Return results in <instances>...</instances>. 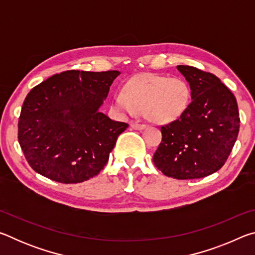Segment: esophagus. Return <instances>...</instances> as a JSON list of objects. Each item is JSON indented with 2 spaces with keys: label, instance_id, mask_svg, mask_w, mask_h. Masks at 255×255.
Returning <instances> with one entry per match:
<instances>
[{
  "label": "esophagus",
  "instance_id": "34e87169",
  "mask_svg": "<svg viewBox=\"0 0 255 255\" xmlns=\"http://www.w3.org/2000/svg\"><path fill=\"white\" fill-rule=\"evenodd\" d=\"M131 127L136 130H141V129L146 128V125L144 124H139V123H131Z\"/></svg>",
  "mask_w": 255,
  "mask_h": 255
}]
</instances>
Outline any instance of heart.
I'll use <instances>...</instances> for the list:
<instances>
[{
  "mask_svg": "<svg viewBox=\"0 0 255 255\" xmlns=\"http://www.w3.org/2000/svg\"><path fill=\"white\" fill-rule=\"evenodd\" d=\"M191 101V89L181 77H169L144 73L128 82L125 91L115 94L114 105L119 112L144 114L156 124L179 119Z\"/></svg>",
  "mask_w": 255,
  "mask_h": 255,
  "instance_id": "b5f03b06",
  "label": "heart"
}]
</instances>
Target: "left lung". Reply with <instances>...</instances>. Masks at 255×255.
<instances>
[{
    "label": "left lung",
    "mask_w": 255,
    "mask_h": 255,
    "mask_svg": "<svg viewBox=\"0 0 255 255\" xmlns=\"http://www.w3.org/2000/svg\"><path fill=\"white\" fill-rule=\"evenodd\" d=\"M191 89L187 111L161 126L162 140L153 162L162 173L178 180L205 178L225 164L240 130L237 102L217 76L179 65Z\"/></svg>",
    "instance_id": "8db88e82"
}]
</instances>
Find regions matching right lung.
<instances>
[{
	"mask_svg": "<svg viewBox=\"0 0 255 255\" xmlns=\"http://www.w3.org/2000/svg\"><path fill=\"white\" fill-rule=\"evenodd\" d=\"M118 71H66L41 82L24 99L18 139L29 165L60 183L98 175L128 128L99 111Z\"/></svg>",
	"mask_w": 255,
	"mask_h": 255,
	"instance_id": "right-lung-1",
	"label": "right lung"
}]
</instances>
